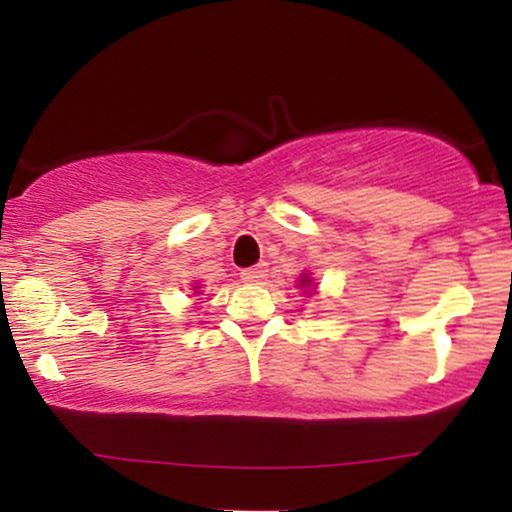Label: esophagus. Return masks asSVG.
Wrapping results in <instances>:
<instances>
[{"mask_svg": "<svg viewBox=\"0 0 512 512\" xmlns=\"http://www.w3.org/2000/svg\"><path fill=\"white\" fill-rule=\"evenodd\" d=\"M240 276H243V281H248V284H264V279H267V267H264V264H257V267L243 269Z\"/></svg>", "mask_w": 512, "mask_h": 512, "instance_id": "obj_1", "label": "esophagus"}]
</instances>
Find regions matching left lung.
Listing matches in <instances>:
<instances>
[{
  "instance_id": "1",
  "label": "left lung",
  "mask_w": 512,
  "mask_h": 512,
  "mask_svg": "<svg viewBox=\"0 0 512 512\" xmlns=\"http://www.w3.org/2000/svg\"><path fill=\"white\" fill-rule=\"evenodd\" d=\"M298 286H301V289H305V286H313V279H310L308 274H303L301 276V284H298Z\"/></svg>"
}]
</instances>
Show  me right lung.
<instances>
[{
  "mask_svg": "<svg viewBox=\"0 0 512 512\" xmlns=\"http://www.w3.org/2000/svg\"><path fill=\"white\" fill-rule=\"evenodd\" d=\"M195 289H197V286H195Z\"/></svg>",
  "mask_w": 512,
  "mask_h": 512,
  "instance_id": "1",
  "label": "right lung"
}]
</instances>
